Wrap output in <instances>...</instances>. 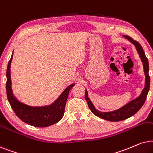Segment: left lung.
Masks as SVG:
<instances>
[{
	"instance_id": "8db88e82",
	"label": "left lung",
	"mask_w": 153,
	"mask_h": 153,
	"mask_svg": "<svg viewBox=\"0 0 153 153\" xmlns=\"http://www.w3.org/2000/svg\"><path fill=\"white\" fill-rule=\"evenodd\" d=\"M124 37L127 38L131 42L132 44L134 45L136 47V50L139 54V56L141 59V62L143 63V69L144 73H145L146 75V85L145 87L142 91L141 94L134 100L130 101L127 104L124 105L123 107L120 108V109L116 110V111H111V112H101L98 111L95 108L94 106L93 103H91L90 99L88 97V93L87 91H85V97L86 99L87 104H88L89 108L91 110V111L96 116L104 119L105 120H108L111 122H118L122 121L124 120L127 119L134 114H136L137 112L140 109V108L143 106V105L145 103L146 98H147V95L150 89V76L148 71H149V64H148V60L147 57H146L145 52H144L143 49L140 45L139 42H138L136 40L132 39L129 36H124Z\"/></svg>"
}]
</instances>
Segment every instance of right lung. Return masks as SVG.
Wrapping results in <instances>:
<instances>
[{
    "mask_svg": "<svg viewBox=\"0 0 153 153\" xmlns=\"http://www.w3.org/2000/svg\"><path fill=\"white\" fill-rule=\"evenodd\" d=\"M13 52L8 62L6 77V92L8 101L12 108L20 120L28 125L36 127H46L54 125L63 117L64 114L65 105L69 91L74 86L71 84L64 89L58 99L50 105L33 107L20 102L15 97L12 89L11 76H10V66L13 59Z\"/></svg>",
    "mask_w": 153,
    "mask_h": 153,
    "instance_id": "add662e5",
    "label": "right lung"
}]
</instances>
